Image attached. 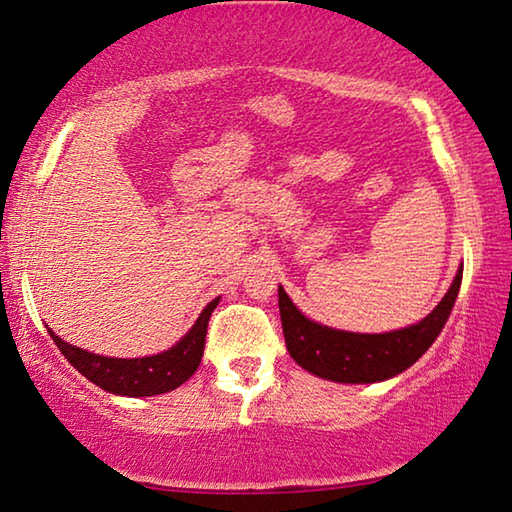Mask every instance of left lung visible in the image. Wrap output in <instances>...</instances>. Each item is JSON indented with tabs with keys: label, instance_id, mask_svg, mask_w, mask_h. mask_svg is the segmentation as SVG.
Listing matches in <instances>:
<instances>
[{
	"label": "left lung",
	"instance_id": "1",
	"mask_svg": "<svg viewBox=\"0 0 512 512\" xmlns=\"http://www.w3.org/2000/svg\"><path fill=\"white\" fill-rule=\"evenodd\" d=\"M462 267L435 309L416 325L387 334L341 332L313 322L279 286V313L286 348L304 371L343 384H371L410 368L442 332L458 297Z\"/></svg>",
	"mask_w": 512,
	"mask_h": 512
}]
</instances>
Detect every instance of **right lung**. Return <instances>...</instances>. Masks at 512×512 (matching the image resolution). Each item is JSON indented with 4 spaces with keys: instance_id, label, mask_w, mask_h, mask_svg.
I'll return each mask as SVG.
<instances>
[{
    "instance_id": "right-lung-1",
    "label": "right lung",
    "mask_w": 512,
    "mask_h": 512,
    "mask_svg": "<svg viewBox=\"0 0 512 512\" xmlns=\"http://www.w3.org/2000/svg\"><path fill=\"white\" fill-rule=\"evenodd\" d=\"M219 304V297H215L206 309L201 311L199 320L187 332L174 348L160 352V355L139 357V359H116V357H102L86 352L82 348H75L47 329L52 341L61 350V355L73 364L86 380L98 384L100 389L116 396H130V398H144V396H157V393L174 391L180 384L190 380L201 364L203 348H206V334H208V320Z\"/></svg>"
}]
</instances>
